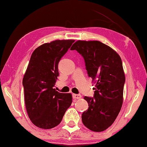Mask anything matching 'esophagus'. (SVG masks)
Masks as SVG:
<instances>
[{
	"mask_svg": "<svg viewBox=\"0 0 147 147\" xmlns=\"http://www.w3.org/2000/svg\"><path fill=\"white\" fill-rule=\"evenodd\" d=\"M73 97L74 99H80L82 98V96L80 95V94H73Z\"/></svg>",
	"mask_w": 147,
	"mask_h": 147,
	"instance_id": "34e87169",
	"label": "esophagus"
}]
</instances>
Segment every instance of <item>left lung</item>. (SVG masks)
Returning <instances> with one entry per match:
<instances>
[{
  "label": "left lung",
  "mask_w": 147,
  "mask_h": 147,
  "mask_svg": "<svg viewBox=\"0 0 147 147\" xmlns=\"http://www.w3.org/2000/svg\"><path fill=\"white\" fill-rule=\"evenodd\" d=\"M71 49L84 57L88 76L94 84V97L84 98L89 108L82 115V123L95 132L106 130L115 121L123 102L125 76L121 57L98 41L78 40Z\"/></svg>",
  "instance_id": "left-lung-1"
}]
</instances>
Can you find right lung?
<instances>
[{"label": "right lung", "mask_w": 147, "mask_h": 147, "mask_svg": "<svg viewBox=\"0 0 147 147\" xmlns=\"http://www.w3.org/2000/svg\"><path fill=\"white\" fill-rule=\"evenodd\" d=\"M74 42L55 40L41 45L32 54L23 84L27 113L37 127H56L71 105L72 94L59 93L54 87L59 76V61Z\"/></svg>", "instance_id": "add662e5"}]
</instances>
